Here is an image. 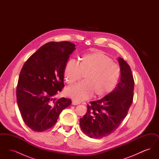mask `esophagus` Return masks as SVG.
Masks as SVG:
<instances>
[{
  "mask_svg": "<svg viewBox=\"0 0 159 159\" xmlns=\"http://www.w3.org/2000/svg\"><path fill=\"white\" fill-rule=\"evenodd\" d=\"M80 104V102L79 101H77L76 100H73L72 101V104L73 105H79Z\"/></svg>",
  "mask_w": 159,
  "mask_h": 159,
  "instance_id": "34e87169",
  "label": "esophagus"
}]
</instances>
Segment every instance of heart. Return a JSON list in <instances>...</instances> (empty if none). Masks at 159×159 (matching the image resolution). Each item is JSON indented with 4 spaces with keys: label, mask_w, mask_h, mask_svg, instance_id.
Segmentation results:
<instances>
[{
    "label": "heart",
    "mask_w": 159,
    "mask_h": 159,
    "mask_svg": "<svg viewBox=\"0 0 159 159\" xmlns=\"http://www.w3.org/2000/svg\"><path fill=\"white\" fill-rule=\"evenodd\" d=\"M64 75L68 84L76 83L84 75V81L66 91L69 97L83 101L93 95L97 98L102 97L113 91L120 76V68L108 55L96 51L84 55L79 64L69 61Z\"/></svg>",
    "instance_id": "1"
}]
</instances>
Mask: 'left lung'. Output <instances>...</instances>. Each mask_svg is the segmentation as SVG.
Returning a JSON list of instances; mask_svg holds the SVG:
<instances>
[{"label": "left lung", "instance_id": "left-lung-1", "mask_svg": "<svg viewBox=\"0 0 159 159\" xmlns=\"http://www.w3.org/2000/svg\"><path fill=\"white\" fill-rule=\"evenodd\" d=\"M118 61L120 76L117 86L105 97L90 102L86 113L80 119L81 129L90 138L99 139L113 133L132 104L135 83L131 69L121 58Z\"/></svg>", "mask_w": 159, "mask_h": 159}]
</instances>
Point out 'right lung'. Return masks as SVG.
<instances>
[{"instance_id":"right-lung-1","label":"right lung","mask_w":159,"mask_h":159,"mask_svg":"<svg viewBox=\"0 0 159 159\" xmlns=\"http://www.w3.org/2000/svg\"><path fill=\"white\" fill-rule=\"evenodd\" d=\"M75 46L67 41L48 42L23 66L16 87L17 104L24 123L33 131L52 128L71 104L70 99L52 97L64 86V68Z\"/></svg>"}]
</instances>
